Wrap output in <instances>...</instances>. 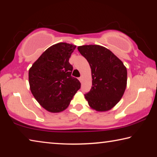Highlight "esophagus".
Returning <instances> with one entry per match:
<instances>
[{
  "mask_svg": "<svg viewBox=\"0 0 157 157\" xmlns=\"http://www.w3.org/2000/svg\"><path fill=\"white\" fill-rule=\"evenodd\" d=\"M79 80L80 81V82H82V81H83V77H80V78H79Z\"/></svg>",
  "mask_w": 157,
  "mask_h": 157,
  "instance_id": "obj_1",
  "label": "esophagus"
}]
</instances>
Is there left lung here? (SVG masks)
<instances>
[{
	"label": "left lung",
	"instance_id": "8db88e82",
	"mask_svg": "<svg viewBox=\"0 0 157 157\" xmlns=\"http://www.w3.org/2000/svg\"><path fill=\"white\" fill-rule=\"evenodd\" d=\"M91 69L92 86L84 95L89 107L96 111H107L118 104L127 87V71L122 61L100 45L78 47Z\"/></svg>",
	"mask_w": 157,
	"mask_h": 157
}]
</instances>
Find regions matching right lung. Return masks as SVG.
Returning <instances> with one entry per match:
<instances>
[{"label": "right lung", "instance_id": "obj_1", "mask_svg": "<svg viewBox=\"0 0 157 157\" xmlns=\"http://www.w3.org/2000/svg\"><path fill=\"white\" fill-rule=\"evenodd\" d=\"M76 46L60 42L49 47L29 69L31 93L42 107L50 113H59L69 106L80 88L78 79L71 76L69 63Z\"/></svg>", "mask_w": 157, "mask_h": 157}]
</instances>
